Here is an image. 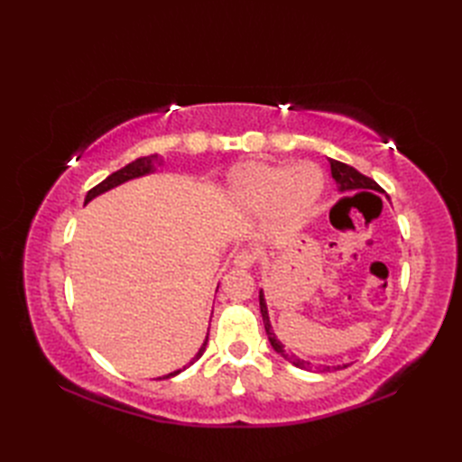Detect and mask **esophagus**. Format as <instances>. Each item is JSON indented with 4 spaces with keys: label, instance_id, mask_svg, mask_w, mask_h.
<instances>
[{
    "label": "esophagus",
    "instance_id": "obj_1",
    "mask_svg": "<svg viewBox=\"0 0 462 462\" xmlns=\"http://www.w3.org/2000/svg\"><path fill=\"white\" fill-rule=\"evenodd\" d=\"M256 262V254L250 253V250H241V253H236L235 258H233V263L236 265V268H253Z\"/></svg>",
    "mask_w": 462,
    "mask_h": 462
}]
</instances>
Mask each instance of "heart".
<instances>
[{
  "label": "heart",
  "mask_w": 462,
  "mask_h": 462,
  "mask_svg": "<svg viewBox=\"0 0 462 462\" xmlns=\"http://www.w3.org/2000/svg\"><path fill=\"white\" fill-rule=\"evenodd\" d=\"M326 189V177L312 162L263 163L245 162L227 175V194L233 206L256 214L273 206L275 219L295 227L310 214Z\"/></svg>",
  "instance_id": "1"
}]
</instances>
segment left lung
Here are the masks:
<instances>
[{"instance_id":"1","label":"left lung","mask_w":462,"mask_h":462,"mask_svg":"<svg viewBox=\"0 0 462 462\" xmlns=\"http://www.w3.org/2000/svg\"><path fill=\"white\" fill-rule=\"evenodd\" d=\"M329 165H331V177L335 179V183H337V190L339 192H358V194H372V192H383V189L375 183L374 179L362 175L360 171H356L355 167L346 165V163H341L337 160H331L329 158ZM260 312H262V319H263V328H265V333H268V339L273 346V351L277 355H282L287 362H291L292 366H297L300 370H316V372H331V366H318V368H312L310 362H306L302 358H299L297 355H292L289 351H285V345L277 339V335L273 333V328L270 324V316H268V306H265V299H263V291H260ZM341 366L333 370H339ZM343 368H346V365H343Z\"/></svg>"}]
</instances>
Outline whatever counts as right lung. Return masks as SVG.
Wrapping results in <instances>:
<instances>
[{
  "mask_svg": "<svg viewBox=\"0 0 462 462\" xmlns=\"http://www.w3.org/2000/svg\"><path fill=\"white\" fill-rule=\"evenodd\" d=\"M156 165H162V158L158 156V153H152V156H146V158H138V160L131 162L129 165L121 167L119 171H116V173H111L109 177H106L100 185H96L94 189H90V190H88V194H87V199H85V204H88V202H90L92 199H96V197H100L102 192H107L109 189L119 187L121 183H127V180H131V179H136V177H143V175L153 173V171H156ZM206 345H208V337L204 339L202 346L199 348L197 356H194V358L189 362L187 366H190L192 362H197V360H199V358L204 355V351H206ZM187 366H185V368H187ZM185 368L175 370V372L167 374V375H163V377H158V380H167V377H173V375H177L179 372H183Z\"/></svg>",
  "mask_w": 462,
  "mask_h": 462,
  "instance_id": "obj_1",
  "label": "right lung"
}]
</instances>
